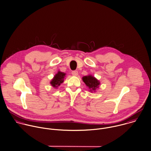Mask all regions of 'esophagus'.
<instances>
[{"label":"esophagus","mask_w":151,"mask_h":151,"mask_svg":"<svg viewBox=\"0 0 151 151\" xmlns=\"http://www.w3.org/2000/svg\"><path fill=\"white\" fill-rule=\"evenodd\" d=\"M71 73H72V74H73V76H77L78 75V73L77 71H73Z\"/></svg>","instance_id":"34e87169"}]
</instances>
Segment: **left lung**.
Masks as SVG:
<instances>
[{"instance_id":"8db88e82","label":"left lung","mask_w":151,"mask_h":151,"mask_svg":"<svg viewBox=\"0 0 151 151\" xmlns=\"http://www.w3.org/2000/svg\"><path fill=\"white\" fill-rule=\"evenodd\" d=\"M83 80L91 91H95L100 85V82L92 76H84L83 77Z\"/></svg>"}]
</instances>
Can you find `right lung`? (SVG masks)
Listing matches in <instances>:
<instances>
[{
    "mask_svg": "<svg viewBox=\"0 0 151 151\" xmlns=\"http://www.w3.org/2000/svg\"><path fill=\"white\" fill-rule=\"evenodd\" d=\"M65 75V73H62L61 71H58L51 80L50 82L51 86L55 88L59 86L64 81Z\"/></svg>",
    "mask_w": 151,
    "mask_h": 151,
    "instance_id": "add662e5",
    "label": "right lung"
}]
</instances>
